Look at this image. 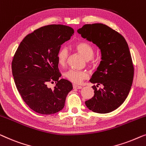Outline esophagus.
I'll list each match as a JSON object with an SVG mask.
<instances>
[{
	"instance_id": "obj_1",
	"label": "esophagus",
	"mask_w": 146,
	"mask_h": 146,
	"mask_svg": "<svg viewBox=\"0 0 146 146\" xmlns=\"http://www.w3.org/2000/svg\"><path fill=\"white\" fill-rule=\"evenodd\" d=\"M73 88L74 89H82V87H81V86H78L77 85H75V84H73Z\"/></svg>"
}]
</instances>
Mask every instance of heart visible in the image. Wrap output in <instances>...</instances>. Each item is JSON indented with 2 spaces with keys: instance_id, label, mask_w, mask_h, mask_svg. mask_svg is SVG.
Instances as JSON below:
<instances>
[{
  "instance_id": "obj_1",
  "label": "heart",
  "mask_w": 146,
  "mask_h": 146,
  "mask_svg": "<svg viewBox=\"0 0 146 146\" xmlns=\"http://www.w3.org/2000/svg\"><path fill=\"white\" fill-rule=\"evenodd\" d=\"M74 48L88 60V63L91 67L96 65V61L93 59L94 50L93 47L87 42H78L74 45ZM68 57V51L66 48H62L59 50L57 55V62L61 66H65ZM65 77L69 81L75 84H80L84 80L89 77V74L86 71H78L75 69H70L65 73Z\"/></svg>"
}]
</instances>
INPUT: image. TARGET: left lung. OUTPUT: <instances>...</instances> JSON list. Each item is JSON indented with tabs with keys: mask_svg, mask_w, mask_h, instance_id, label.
I'll use <instances>...</instances> for the list:
<instances>
[{
	"mask_svg": "<svg viewBox=\"0 0 146 146\" xmlns=\"http://www.w3.org/2000/svg\"><path fill=\"white\" fill-rule=\"evenodd\" d=\"M83 38L100 49L102 61L93 74L94 96L85 102L89 110L100 114L118 108L128 96L134 79V68L126 40L103 24H85L77 30Z\"/></svg>",
	"mask_w": 146,
	"mask_h": 146,
	"instance_id": "1",
	"label": "left lung"
}]
</instances>
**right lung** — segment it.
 Masks as SVG:
<instances>
[{"mask_svg": "<svg viewBox=\"0 0 146 146\" xmlns=\"http://www.w3.org/2000/svg\"><path fill=\"white\" fill-rule=\"evenodd\" d=\"M67 26L52 24L36 29L20 43L12 61L16 89L24 102L36 112L52 114L65 106L73 86L61 76L57 55L61 46L73 36ZM54 81L53 90L46 85Z\"/></svg>", "mask_w": 146, "mask_h": 146, "instance_id": "add662e5", "label": "right lung"}]
</instances>
